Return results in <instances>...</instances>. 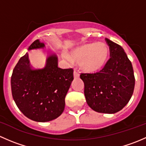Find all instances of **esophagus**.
Instances as JSON below:
<instances>
[{
	"label": "esophagus",
	"instance_id": "esophagus-1",
	"mask_svg": "<svg viewBox=\"0 0 146 146\" xmlns=\"http://www.w3.org/2000/svg\"><path fill=\"white\" fill-rule=\"evenodd\" d=\"M73 76H74L75 78H78L80 77V74H79V73L76 70H74V72H73Z\"/></svg>",
	"mask_w": 146,
	"mask_h": 146
}]
</instances>
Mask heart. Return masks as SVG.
Returning a JSON list of instances; mask_svg holds the SVG:
<instances>
[{
  "instance_id": "heart-1",
  "label": "heart",
  "mask_w": 146,
  "mask_h": 146,
  "mask_svg": "<svg viewBox=\"0 0 146 146\" xmlns=\"http://www.w3.org/2000/svg\"><path fill=\"white\" fill-rule=\"evenodd\" d=\"M110 48L106 44L88 43L72 50L66 58L79 63L80 68L88 73H95L102 70L110 58Z\"/></svg>"
}]
</instances>
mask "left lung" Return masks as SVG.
<instances>
[{
  "instance_id": "1",
  "label": "left lung",
  "mask_w": 146,
  "mask_h": 146,
  "mask_svg": "<svg viewBox=\"0 0 146 146\" xmlns=\"http://www.w3.org/2000/svg\"><path fill=\"white\" fill-rule=\"evenodd\" d=\"M110 57L96 73H81L86 102L94 111L114 114L127 104L133 95L135 77L131 62L121 46L105 39Z\"/></svg>"
}]
</instances>
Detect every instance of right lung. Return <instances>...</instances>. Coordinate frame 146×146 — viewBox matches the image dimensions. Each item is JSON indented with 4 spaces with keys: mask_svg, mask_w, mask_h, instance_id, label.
Returning <instances> with one entry per match:
<instances>
[{
    "mask_svg": "<svg viewBox=\"0 0 146 146\" xmlns=\"http://www.w3.org/2000/svg\"><path fill=\"white\" fill-rule=\"evenodd\" d=\"M44 46L37 39L28 50ZM73 80V69L58 68L55 54L48 56L44 68L34 69L26 53L13 69L12 95L19 110L27 118L38 122L49 121L64 111L65 98Z\"/></svg>",
    "mask_w": 146,
    "mask_h": 146,
    "instance_id": "1",
    "label": "right lung"
}]
</instances>
